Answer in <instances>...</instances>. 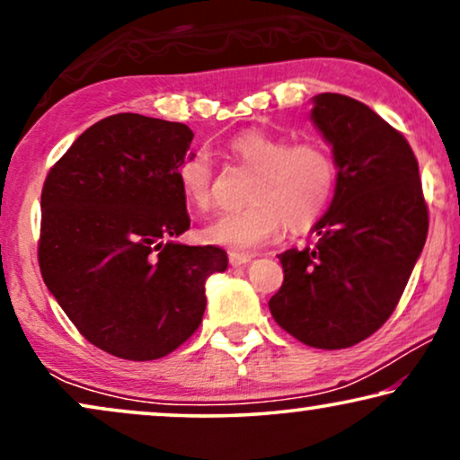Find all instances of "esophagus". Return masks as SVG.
<instances>
[{
  "label": "esophagus",
  "mask_w": 460,
  "mask_h": 460,
  "mask_svg": "<svg viewBox=\"0 0 460 460\" xmlns=\"http://www.w3.org/2000/svg\"><path fill=\"white\" fill-rule=\"evenodd\" d=\"M251 260H253V255H249V253H236V251H232L230 253V263L234 268L244 266V263H249Z\"/></svg>",
  "instance_id": "34e87169"
}]
</instances>
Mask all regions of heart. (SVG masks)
Segmentation results:
<instances>
[{"mask_svg":"<svg viewBox=\"0 0 460 460\" xmlns=\"http://www.w3.org/2000/svg\"><path fill=\"white\" fill-rule=\"evenodd\" d=\"M238 167L253 172L249 205L219 216L207 226L209 243L234 251L257 249L288 230H304L326 211L335 197L337 163L320 142H295L266 131H244L230 142ZM178 186L186 205L207 213L213 207V165L205 150H192L178 165Z\"/></svg>","mask_w":460,"mask_h":460,"instance_id":"heart-1","label":"heart"}]
</instances>
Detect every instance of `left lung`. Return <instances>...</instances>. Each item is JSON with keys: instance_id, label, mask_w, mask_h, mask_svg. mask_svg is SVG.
Wrapping results in <instances>:
<instances>
[{"instance_id": "8db88e82", "label": "left lung", "mask_w": 460, "mask_h": 460, "mask_svg": "<svg viewBox=\"0 0 460 460\" xmlns=\"http://www.w3.org/2000/svg\"><path fill=\"white\" fill-rule=\"evenodd\" d=\"M312 121L332 146L335 197L312 228L316 244L279 255L285 280L268 305L301 343L343 349L392 316L423 251L429 213L411 144L373 109L318 93Z\"/></svg>"}]
</instances>
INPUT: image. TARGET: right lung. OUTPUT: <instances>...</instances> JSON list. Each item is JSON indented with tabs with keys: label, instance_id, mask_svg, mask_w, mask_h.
Returning a JSON list of instances; mask_svg holds the SVG:
<instances>
[{
	"label": "right lung",
	"instance_id": "add662e5",
	"mask_svg": "<svg viewBox=\"0 0 460 460\" xmlns=\"http://www.w3.org/2000/svg\"><path fill=\"white\" fill-rule=\"evenodd\" d=\"M184 123L121 112L85 129L41 190V276L87 341L123 360H156L203 320L205 280L224 249L188 247L178 165Z\"/></svg>",
	"mask_w": 460,
	"mask_h": 460
}]
</instances>
